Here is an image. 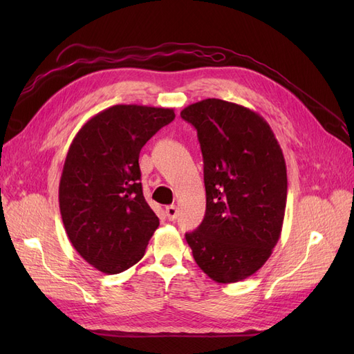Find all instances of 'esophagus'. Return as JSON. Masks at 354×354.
<instances>
[{"instance_id": "34e87169", "label": "esophagus", "mask_w": 354, "mask_h": 354, "mask_svg": "<svg viewBox=\"0 0 354 354\" xmlns=\"http://www.w3.org/2000/svg\"><path fill=\"white\" fill-rule=\"evenodd\" d=\"M165 214H167L168 220L174 221L177 218V208L174 205H168V207H165Z\"/></svg>"}]
</instances>
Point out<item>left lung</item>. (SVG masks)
Listing matches in <instances>:
<instances>
[{"label":"left lung","mask_w":354,"mask_h":354,"mask_svg":"<svg viewBox=\"0 0 354 354\" xmlns=\"http://www.w3.org/2000/svg\"><path fill=\"white\" fill-rule=\"evenodd\" d=\"M196 128L207 209L186 233L196 264L218 283L261 269L279 241L286 207V164L270 125L257 112L220 99L189 104Z\"/></svg>","instance_id":"obj_1"}]
</instances>
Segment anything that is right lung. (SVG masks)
Listing matches in <instances>:
<instances>
[{"label": "right lung", "instance_id": "right-lung-1", "mask_svg": "<svg viewBox=\"0 0 354 354\" xmlns=\"http://www.w3.org/2000/svg\"><path fill=\"white\" fill-rule=\"evenodd\" d=\"M174 118L173 109L116 104L71 143L59 185L62 220L73 248L106 274L140 261L159 226L143 196L138 155Z\"/></svg>", "mask_w": 354, "mask_h": 354}]
</instances>
